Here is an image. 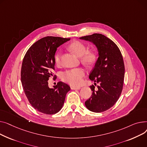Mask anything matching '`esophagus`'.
Returning <instances> with one entry per match:
<instances>
[{"mask_svg": "<svg viewBox=\"0 0 147 147\" xmlns=\"http://www.w3.org/2000/svg\"><path fill=\"white\" fill-rule=\"evenodd\" d=\"M71 88L72 90H80V89H81V87H71Z\"/></svg>", "mask_w": 147, "mask_h": 147, "instance_id": "34e87169", "label": "esophagus"}]
</instances>
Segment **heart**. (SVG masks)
I'll list each match as a JSON object with an SVG mask.
<instances>
[{
  "label": "heart",
  "instance_id": "1",
  "mask_svg": "<svg viewBox=\"0 0 147 147\" xmlns=\"http://www.w3.org/2000/svg\"><path fill=\"white\" fill-rule=\"evenodd\" d=\"M69 48L77 56L81 57L83 63L87 65H92L96 63L97 59V53L93 51H88L87 47L83 42L75 41L69 45ZM55 62L56 65H60L61 63V52L57 51L54 56ZM85 75V71L82 68H75L64 72L62 78L64 81L72 86H79L82 82L83 77Z\"/></svg>",
  "mask_w": 147,
  "mask_h": 147
}]
</instances>
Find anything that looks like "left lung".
<instances>
[{
    "mask_svg": "<svg viewBox=\"0 0 147 147\" xmlns=\"http://www.w3.org/2000/svg\"><path fill=\"white\" fill-rule=\"evenodd\" d=\"M80 38L93 42L98 51L99 57L89 78L100 85L97 91L94 85L90 86L92 94L85 105L90 111L100 113L113 107L121 95L125 75L123 57L115 43L102 34L95 33Z\"/></svg>",
    "mask_w": 147,
    "mask_h": 147,
    "instance_id": "8db88e82",
    "label": "left lung"
}]
</instances>
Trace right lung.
<instances>
[{
    "label": "right lung",
    "mask_w": 147,
    "mask_h": 147,
    "mask_svg": "<svg viewBox=\"0 0 147 147\" xmlns=\"http://www.w3.org/2000/svg\"><path fill=\"white\" fill-rule=\"evenodd\" d=\"M70 38L47 36L38 40L25 53L21 67L22 87L28 101L36 110L53 115L62 108L69 86L60 81L53 88L48 80L55 71L57 48ZM56 76L55 75L54 78Z\"/></svg>",
    "instance_id": "obj_1"
}]
</instances>
